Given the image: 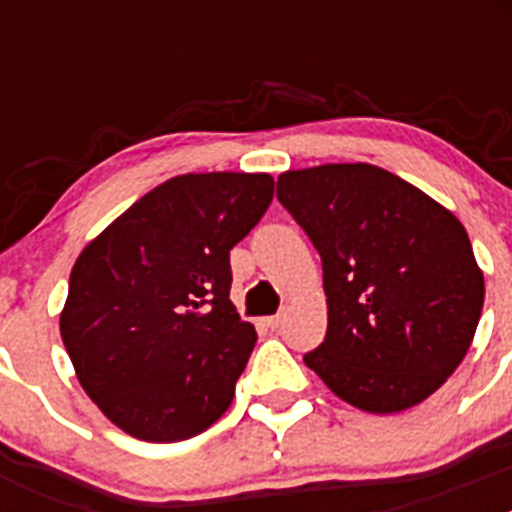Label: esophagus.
Wrapping results in <instances>:
<instances>
[{
  "label": "esophagus",
  "instance_id": "obj_1",
  "mask_svg": "<svg viewBox=\"0 0 512 512\" xmlns=\"http://www.w3.org/2000/svg\"><path fill=\"white\" fill-rule=\"evenodd\" d=\"M266 323V328H271V330H277L279 325H282V315H274V318H266L264 320Z\"/></svg>",
  "mask_w": 512,
  "mask_h": 512
}]
</instances>
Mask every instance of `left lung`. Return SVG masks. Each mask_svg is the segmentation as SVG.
Returning a JSON list of instances; mask_svg holds the SVG:
<instances>
[{
    "instance_id": "1",
    "label": "left lung",
    "mask_w": 512,
    "mask_h": 512,
    "mask_svg": "<svg viewBox=\"0 0 512 512\" xmlns=\"http://www.w3.org/2000/svg\"><path fill=\"white\" fill-rule=\"evenodd\" d=\"M277 197L323 261L328 333L305 364L366 413H400L472 346L485 277L464 225L372 164L284 171Z\"/></svg>"
}]
</instances>
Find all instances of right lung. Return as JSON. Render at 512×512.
<instances>
[{
	"label": "right lung",
	"mask_w": 512,
	"mask_h": 512,
	"mask_svg": "<svg viewBox=\"0 0 512 512\" xmlns=\"http://www.w3.org/2000/svg\"><path fill=\"white\" fill-rule=\"evenodd\" d=\"M269 174H182L79 253L61 338L81 387L128 436L184 441L235 395L256 330L230 302V248L264 217Z\"/></svg>",
	"instance_id": "right-lung-1"
}]
</instances>
